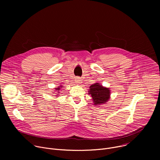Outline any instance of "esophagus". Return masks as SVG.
<instances>
[{
  "mask_svg": "<svg viewBox=\"0 0 160 160\" xmlns=\"http://www.w3.org/2000/svg\"><path fill=\"white\" fill-rule=\"evenodd\" d=\"M75 82L77 83V84H80L82 82V80L80 77H77L75 78Z\"/></svg>",
  "mask_w": 160,
  "mask_h": 160,
  "instance_id": "obj_1",
  "label": "esophagus"
}]
</instances>
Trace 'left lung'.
<instances>
[{
    "instance_id": "8db88e82",
    "label": "left lung",
    "mask_w": 160,
    "mask_h": 160,
    "mask_svg": "<svg viewBox=\"0 0 160 160\" xmlns=\"http://www.w3.org/2000/svg\"><path fill=\"white\" fill-rule=\"evenodd\" d=\"M89 94H91L95 105H99L106 102L109 99L110 90L99 83H96L90 87Z\"/></svg>"
}]
</instances>
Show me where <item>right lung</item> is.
<instances>
[{
  "mask_svg": "<svg viewBox=\"0 0 160 160\" xmlns=\"http://www.w3.org/2000/svg\"><path fill=\"white\" fill-rule=\"evenodd\" d=\"M60 87H62L61 86V87H58V88H56V89H58V90H60Z\"/></svg>",
  "mask_w": 160,
  "mask_h": 160,
  "instance_id": "1",
  "label": "right lung"
}]
</instances>
